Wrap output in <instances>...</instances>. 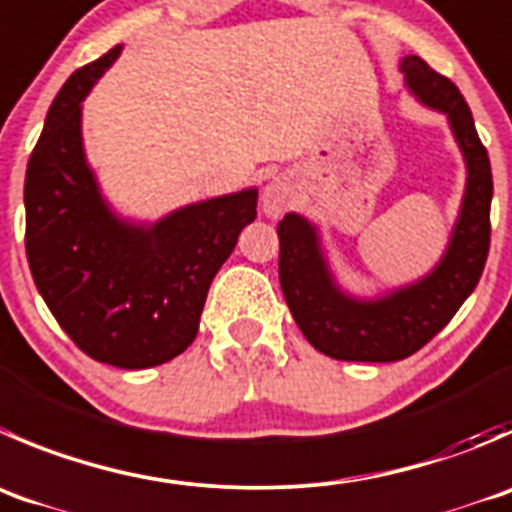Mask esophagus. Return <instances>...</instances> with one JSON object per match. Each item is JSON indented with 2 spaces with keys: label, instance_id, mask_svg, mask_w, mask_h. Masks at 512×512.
<instances>
[{
  "label": "esophagus",
  "instance_id": "1",
  "mask_svg": "<svg viewBox=\"0 0 512 512\" xmlns=\"http://www.w3.org/2000/svg\"><path fill=\"white\" fill-rule=\"evenodd\" d=\"M295 202V185L287 177H275L262 192V210L267 217H280Z\"/></svg>",
  "mask_w": 512,
  "mask_h": 512
}]
</instances>
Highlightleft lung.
<instances>
[{
    "mask_svg": "<svg viewBox=\"0 0 512 512\" xmlns=\"http://www.w3.org/2000/svg\"><path fill=\"white\" fill-rule=\"evenodd\" d=\"M400 72L420 102L448 114L468 167L463 205L438 267L377 300L345 295L327 267L317 227L295 212L282 217L277 225L282 295L307 342L335 360L395 362L418 352L453 320L488 260L493 172L468 102L448 77L415 54L403 59Z\"/></svg>",
    "mask_w": 512,
    "mask_h": 512,
    "instance_id": "8db88e82",
    "label": "left lung"
}]
</instances>
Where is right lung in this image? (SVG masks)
Listing matches in <instances>:
<instances>
[{"label":"right lung","instance_id":"1","mask_svg":"<svg viewBox=\"0 0 512 512\" xmlns=\"http://www.w3.org/2000/svg\"><path fill=\"white\" fill-rule=\"evenodd\" d=\"M72 74L49 107L24 180L27 260L54 320L92 360L142 370L190 347L212 277L257 215V190L119 220L84 160L82 99L119 57Z\"/></svg>","mask_w":512,"mask_h":512}]
</instances>
